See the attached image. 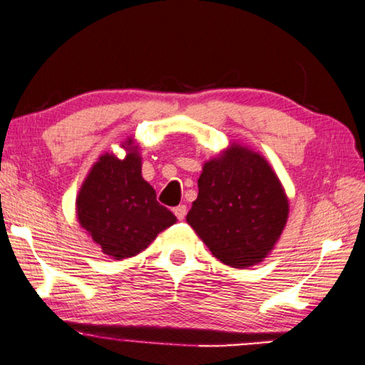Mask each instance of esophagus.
I'll return each mask as SVG.
<instances>
[{
    "label": "esophagus",
    "instance_id": "1",
    "mask_svg": "<svg viewBox=\"0 0 365 365\" xmlns=\"http://www.w3.org/2000/svg\"><path fill=\"white\" fill-rule=\"evenodd\" d=\"M174 214H175V217L178 218V220H183L185 215H187V205H185V204L177 205V207L174 209Z\"/></svg>",
    "mask_w": 365,
    "mask_h": 365
}]
</instances>
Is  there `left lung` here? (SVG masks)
Masks as SVG:
<instances>
[{"instance_id": "1", "label": "left lung", "mask_w": 365, "mask_h": 365, "mask_svg": "<svg viewBox=\"0 0 365 365\" xmlns=\"http://www.w3.org/2000/svg\"><path fill=\"white\" fill-rule=\"evenodd\" d=\"M187 222L212 255L233 268L263 262L289 217V200L262 155L231 143L202 165Z\"/></svg>"}]
</instances>
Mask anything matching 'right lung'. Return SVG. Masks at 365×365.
<instances>
[{"mask_svg": "<svg viewBox=\"0 0 365 365\" xmlns=\"http://www.w3.org/2000/svg\"><path fill=\"white\" fill-rule=\"evenodd\" d=\"M125 158L105 153L92 165L76 197V215L105 255L134 257L177 222L156 201V191L142 177V158L132 138L123 145Z\"/></svg>", "mask_w": 365, "mask_h": 365, "instance_id": "1", "label": "right lung"}]
</instances>
